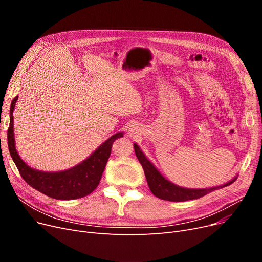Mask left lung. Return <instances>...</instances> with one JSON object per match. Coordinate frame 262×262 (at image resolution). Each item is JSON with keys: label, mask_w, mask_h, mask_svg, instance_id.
Wrapping results in <instances>:
<instances>
[{"label": "left lung", "mask_w": 262, "mask_h": 262, "mask_svg": "<svg viewBox=\"0 0 262 262\" xmlns=\"http://www.w3.org/2000/svg\"><path fill=\"white\" fill-rule=\"evenodd\" d=\"M134 148L137 158H138L139 162L144 170V174L147 181V185L149 187V190L152 191V193L157 196L158 199L170 201V202H185L189 200H196L200 199L206 194L210 193V192L214 190H219L221 188H224L230 184H232L237 180V177L232 178V180L224 185L206 188V189H190V188H184L181 186H177L170 181H168L150 162L144 153L141 150V148L138 146L137 143H134Z\"/></svg>", "instance_id": "obj_1"}]
</instances>
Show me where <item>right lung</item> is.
Returning a JSON list of instances; mask_svg holds the SVG:
<instances>
[{"instance_id":"obj_1","label":"right lung","mask_w":262,"mask_h":262,"mask_svg":"<svg viewBox=\"0 0 262 262\" xmlns=\"http://www.w3.org/2000/svg\"><path fill=\"white\" fill-rule=\"evenodd\" d=\"M18 95L12 100L9 112V128L7 133L8 149L23 180L34 189L56 200H75L84 198L99 186L102 174L112 153L116 139L123 137L117 133L102 143L94 152L76 166L58 172H46L30 167L18 154L13 133V109Z\"/></svg>"}]
</instances>
